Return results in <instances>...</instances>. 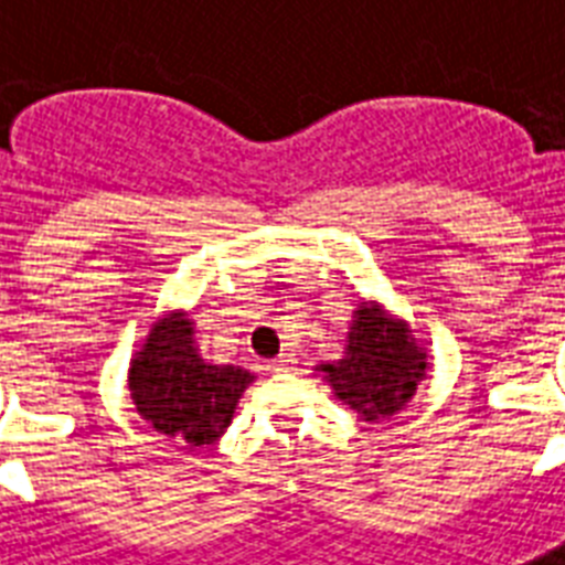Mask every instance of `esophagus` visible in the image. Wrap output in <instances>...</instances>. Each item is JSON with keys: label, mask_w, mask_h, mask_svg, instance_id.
<instances>
[{"label": "esophagus", "mask_w": 565, "mask_h": 565, "mask_svg": "<svg viewBox=\"0 0 565 565\" xmlns=\"http://www.w3.org/2000/svg\"><path fill=\"white\" fill-rule=\"evenodd\" d=\"M269 366H273L275 372H292L296 370V358H292L290 352H284V354H278V358H275Z\"/></svg>", "instance_id": "obj_1"}]
</instances>
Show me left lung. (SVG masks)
Segmentation results:
<instances>
[{"instance_id": "obj_1", "label": "left lung", "mask_w": 565, "mask_h": 565, "mask_svg": "<svg viewBox=\"0 0 565 565\" xmlns=\"http://www.w3.org/2000/svg\"><path fill=\"white\" fill-rule=\"evenodd\" d=\"M430 370V354L407 319L363 299L352 313L340 361L317 363L334 398L377 425L407 407Z\"/></svg>"}]
</instances>
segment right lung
<instances>
[{
    "label": "right lung",
    "mask_w": 565,
    "mask_h": 565,
    "mask_svg": "<svg viewBox=\"0 0 565 565\" xmlns=\"http://www.w3.org/2000/svg\"><path fill=\"white\" fill-rule=\"evenodd\" d=\"M252 381L243 366L204 358L188 310H163L128 366V393L140 419L179 439L181 448L220 439Z\"/></svg>",
    "instance_id": "1"
}]
</instances>
